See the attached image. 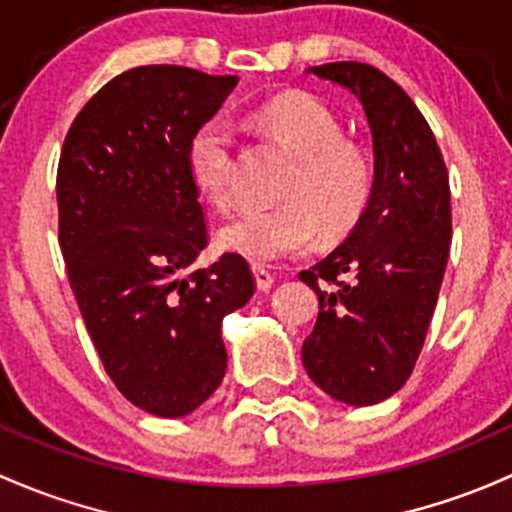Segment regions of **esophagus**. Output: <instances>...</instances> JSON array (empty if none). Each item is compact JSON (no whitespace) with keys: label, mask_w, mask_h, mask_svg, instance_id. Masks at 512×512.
<instances>
[{"label":"esophagus","mask_w":512,"mask_h":512,"mask_svg":"<svg viewBox=\"0 0 512 512\" xmlns=\"http://www.w3.org/2000/svg\"><path fill=\"white\" fill-rule=\"evenodd\" d=\"M252 272H255V282H257V287L262 289V292H267V289H272L274 274H272L270 270H267V267L252 265Z\"/></svg>","instance_id":"1"}]
</instances>
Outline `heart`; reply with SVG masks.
Segmentation results:
<instances>
[{
	"label": "heart",
	"mask_w": 512,
	"mask_h": 512,
	"mask_svg": "<svg viewBox=\"0 0 512 512\" xmlns=\"http://www.w3.org/2000/svg\"><path fill=\"white\" fill-rule=\"evenodd\" d=\"M257 132L292 157L272 211H247L220 230V247L262 265L309 250L316 235L336 240L363 220L375 193V159L358 139L343 137L331 107L306 93L267 100L252 112ZM235 134L225 120L206 122L188 144V174L218 211L235 206Z\"/></svg>",
	"instance_id": "obj_1"
}]
</instances>
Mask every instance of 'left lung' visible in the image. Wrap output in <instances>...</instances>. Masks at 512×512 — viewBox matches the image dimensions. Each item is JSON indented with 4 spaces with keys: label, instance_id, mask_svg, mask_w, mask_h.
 I'll return each mask as SVG.
<instances>
[{
    "label": "left lung",
    "instance_id": "1",
    "mask_svg": "<svg viewBox=\"0 0 512 512\" xmlns=\"http://www.w3.org/2000/svg\"><path fill=\"white\" fill-rule=\"evenodd\" d=\"M309 73L360 100L378 179L348 240L299 274L319 297L301 360L333 400L378 405L412 375L437 306L451 242L449 171L424 115L383 71L338 61Z\"/></svg>",
    "mask_w": 512,
    "mask_h": 512
}]
</instances>
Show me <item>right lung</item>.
Listing matches in <instances>:
<instances>
[{"mask_svg":"<svg viewBox=\"0 0 512 512\" xmlns=\"http://www.w3.org/2000/svg\"><path fill=\"white\" fill-rule=\"evenodd\" d=\"M235 75L139 66L85 102L61 149L58 242L105 373L139 410L184 417L228 368L220 324L255 294L245 257L186 274L208 245L188 144Z\"/></svg>","mask_w":512,"mask_h":512,"instance_id":"obj_1","label":"right lung"}]
</instances>
